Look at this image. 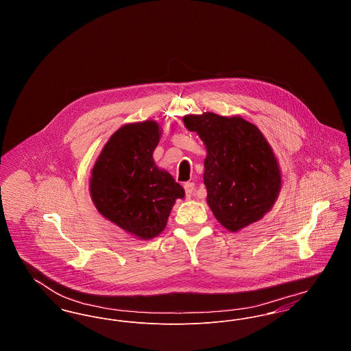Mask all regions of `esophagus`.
Masks as SVG:
<instances>
[{"label": "esophagus", "instance_id": "1", "mask_svg": "<svg viewBox=\"0 0 351 351\" xmlns=\"http://www.w3.org/2000/svg\"><path fill=\"white\" fill-rule=\"evenodd\" d=\"M184 191H185L186 197H191L193 195V192H195V183L188 182V183L184 184Z\"/></svg>", "mask_w": 351, "mask_h": 351}]
</instances>
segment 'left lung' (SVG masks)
Instances as JSON below:
<instances>
[{"mask_svg":"<svg viewBox=\"0 0 351 351\" xmlns=\"http://www.w3.org/2000/svg\"><path fill=\"white\" fill-rule=\"evenodd\" d=\"M184 125L206 146L204 184L218 222L230 232L256 222L276 200L282 176L261 130L241 117L185 116Z\"/></svg>","mask_w":351,"mask_h":351,"instance_id":"obj_1","label":"left lung"}]
</instances>
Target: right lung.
Returning <instances> with one entry per match:
<instances>
[{"instance_id":"1","label":"right lung","mask_w":351,"mask_h":351,"mask_svg":"<svg viewBox=\"0 0 351 351\" xmlns=\"http://www.w3.org/2000/svg\"><path fill=\"white\" fill-rule=\"evenodd\" d=\"M160 139L154 121L130 123L110 136L92 171L90 195L97 210L123 230L143 239L162 233L183 186L155 166Z\"/></svg>"}]
</instances>
